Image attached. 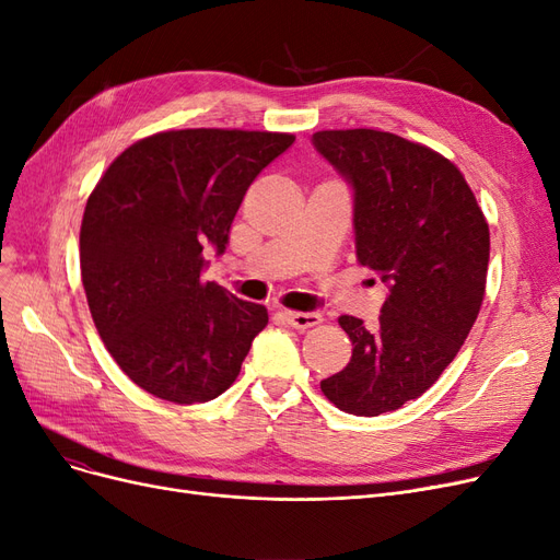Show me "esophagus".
<instances>
[{"instance_id":"esophagus-1","label":"esophagus","mask_w":560,"mask_h":560,"mask_svg":"<svg viewBox=\"0 0 560 560\" xmlns=\"http://www.w3.org/2000/svg\"><path fill=\"white\" fill-rule=\"evenodd\" d=\"M283 318L295 329H308L323 320V316L316 312H283Z\"/></svg>"}]
</instances>
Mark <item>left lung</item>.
Masks as SVG:
<instances>
[{
  "instance_id": "1",
  "label": "left lung",
  "mask_w": 560,
  "mask_h": 560,
  "mask_svg": "<svg viewBox=\"0 0 560 560\" xmlns=\"http://www.w3.org/2000/svg\"><path fill=\"white\" fill-rule=\"evenodd\" d=\"M312 142L353 189L358 260L389 291L376 329L339 318L353 358L320 389L376 418L424 395L459 353L485 300L489 225L457 165L424 144L374 129Z\"/></svg>"
}]
</instances>
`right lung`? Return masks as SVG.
Returning a JSON list of instances; mask_svg holds the SVG:
<instances>
[{
	"mask_svg": "<svg viewBox=\"0 0 560 560\" xmlns=\"http://www.w3.org/2000/svg\"><path fill=\"white\" fill-rule=\"evenodd\" d=\"M293 142L269 131H163L98 179L80 228L82 285L108 353L150 395L202 404L235 383L267 308L202 283V248L225 252L246 189Z\"/></svg>",
	"mask_w": 560,
	"mask_h": 560,
	"instance_id": "1",
	"label": "right lung"
}]
</instances>
